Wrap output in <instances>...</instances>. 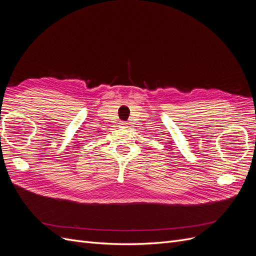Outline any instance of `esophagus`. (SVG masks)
I'll return each mask as SVG.
<instances>
[{"label":"esophagus","mask_w":256,"mask_h":256,"mask_svg":"<svg viewBox=\"0 0 256 256\" xmlns=\"http://www.w3.org/2000/svg\"><path fill=\"white\" fill-rule=\"evenodd\" d=\"M120 127H122V128H127V127H128V124L122 122H120Z\"/></svg>","instance_id":"1"}]
</instances>
